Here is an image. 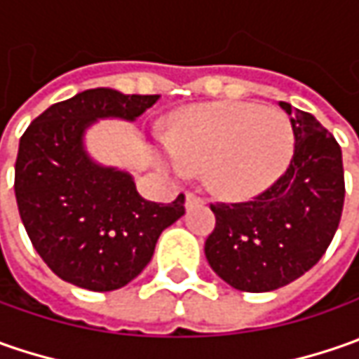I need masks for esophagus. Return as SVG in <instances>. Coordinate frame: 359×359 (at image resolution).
Instances as JSON below:
<instances>
[{"instance_id": "esophagus-1", "label": "esophagus", "mask_w": 359, "mask_h": 359, "mask_svg": "<svg viewBox=\"0 0 359 359\" xmlns=\"http://www.w3.org/2000/svg\"><path fill=\"white\" fill-rule=\"evenodd\" d=\"M200 203H203V200H201L200 196H196L194 191H187V194H186V208H194V205H200Z\"/></svg>"}]
</instances>
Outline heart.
I'll list each match as a JSON object with an SVG mask.
<instances>
[{
	"label": "heart",
	"instance_id": "obj_1",
	"mask_svg": "<svg viewBox=\"0 0 359 359\" xmlns=\"http://www.w3.org/2000/svg\"><path fill=\"white\" fill-rule=\"evenodd\" d=\"M296 147L292 119L280 109L228 102L194 107L173 123V172L208 168V186L224 198H252L285 172Z\"/></svg>",
	"mask_w": 359,
	"mask_h": 359
}]
</instances>
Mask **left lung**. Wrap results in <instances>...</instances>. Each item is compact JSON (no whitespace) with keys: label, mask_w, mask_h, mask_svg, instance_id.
Masks as SVG:
<instances>
[{"label":"left lung","mask_w":359,"mask_h":359,"mask_svg":"<svg viewBox=\"0 0 359 359\" xmlns=\"http://www.w3.org/2000/svg\"><path fill=\"white\" fill-rule=\"evenodd\" d=\"M280 107L296 131L282 177L240 203H212L215 228L205 257L240 292H271L304 276L325 254L344 210V163L336 137L302 109Z\"/></svg>","instance_id":"1"}]
</instances>
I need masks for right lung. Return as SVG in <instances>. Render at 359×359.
I'll list each match as a JSON object with an SVG mask.
<instances>
[{
	"instance_id": "add662e5",
	"label": "right lung",
	"mask_w": 359,
	"mask_h": 359,
	"mask_svg": "<svg viewBox=\"0 0 359 359\" xmlns=\"http://www.w3.org/2000/svg\"><path fill=\"white\" fill-rule=\"evenodd\" d=\"M159 95L95 88L53 104L20 140L15 200L35 252L69 282L111 292L137 278L158 238L186 214L184 194L172 203L144 200L130 173L93 161L86 131L97 119L135 121Z\"/></svg>"
}]
</instances>
